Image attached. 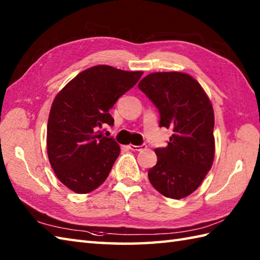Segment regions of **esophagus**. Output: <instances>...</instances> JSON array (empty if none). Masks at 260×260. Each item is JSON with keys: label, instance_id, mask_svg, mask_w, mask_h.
Instances as JSON below:
<instances>
[{"label": "esophagus", "instance_id": "1", "mask_svg": "<svg viewBox=\"0 0 260 260\" xmlns=\"http://www.w3.org/2000/svg\"><path fill=\"white\" fill-rule=\"evenodd\" d=\"M147 146L146 145H140V146H137V145H133V144H129L128 145V148L129 150H132V151H143V150H145Z\"/></svg>", "mask_w": 260, "mask_h": 260}]
</instances>
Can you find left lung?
<instances>
[{
	"label": "left lung",
	"instance_id": "left-lung-1",
	"mask_svg": "<svg viewBox=\"0 0 260 260\" xmlns=\"http://www.w3.org/2000/svg\"><path fill=\"white\" fill-rule=\"evenodd\" d=\"M140 89L157 107L159 126L173 131L168 146L155 148L148 180L162 196L183 199L194 192L214 158V113L207 92L192 76L164 71L145 76Z\"/></svg>",
	"mask_w": 260,
	"mask_h": 260
}]
</instances>
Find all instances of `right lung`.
Returning a JSON list of instances; mask_svg holds the SVG:
<instances>
[{
	"instance_id": "add662e5",
	"label": "right lung",
	"mask_w": 260,
	"mask_h": 260,
	"mask_svg": "<svg viewBox=\"0 0 260 260\" xmlns=\"http://www.w3.org/2000/svg\"><path fill=\"white\" fill-rule=\"evenodd\" d=\"M142 75L143 71L95 66L81 71L54 97L47 126V153L54 174L71 191L86 194L107 179L120 147L98 128L114 125L109 110Z\"/></svg>"
}]
</instances>
